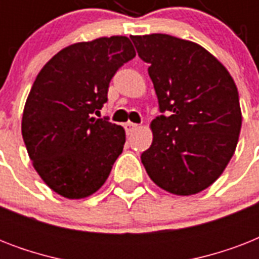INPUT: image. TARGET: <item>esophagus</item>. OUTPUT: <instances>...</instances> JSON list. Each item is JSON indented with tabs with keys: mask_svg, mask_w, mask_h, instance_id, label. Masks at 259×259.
Here are the masks:
<instances>
[{
	"mask_svg": "<svg viewBox=\"0 0 259 259\" xmlns=\"http://www.w3.org/2000/svg\"><path fill=\"white\" fill-rule=\"evenodd\" d=\"M125 129H126V133L132 134L133 132H136V130L138 129V125L137 123H133V122H126Z\"/></svg>",
	"mask_w": 259,
	"mask_h": 259,
	"instance_id": "obj_1",
	"label": "esophagus"
}]
</instances>
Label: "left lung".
<instances>
[{
  "label": "left lung",
  "mask_w": 259,
  "mask_h": 259,
  "mask_svg": "<svg viewBox=\"0 0 259 259\" xmlns=\"http://www.w3.org/2000/svg\"><path fill=\"white\" fill-rule=\"evenodd\" d=\"M149 63L160 111L153 141L141 154L146 172L166 192L189 196L208 188L233 157L242 113L234 79L203 47L153 33L130 36Z\"/></svg>",
  "instance_id": "left-lung-1"
}]
</instances>
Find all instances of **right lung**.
Segmentation results:
<instances>
[{"label":"right lung","mask_w":259,"mask_h":259,"mask_svg":"<svg viewBox=\"0 0 259 259\" xmlns=\"http://www.w3.org/2000/svg\"><path fill=\"white\" fill-rule=\"evenodd\" d=\"M136 56L126 36L75 42L38 72L21 132L33 168L52 191L84 199L105 184L122 153L123 127L95 118L118 68Z\"/></svg>","instance_id":"obj_1"}]
</instances>
